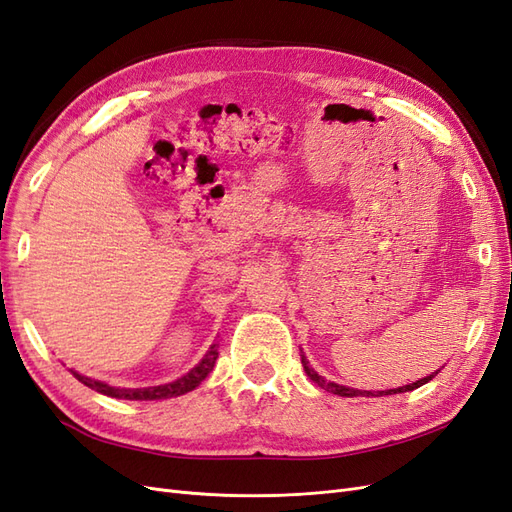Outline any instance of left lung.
I'll use <instances>...</instances> for the list:
<instances>
[{
    "mask_svg": "<svg viewBox=\"0 0 512 512\" xmlns=\"http://www.w3.org/2000/svg\"><path fill=\"white\" fill-rule=\"evenodd\" d=\"M301 363H303V369H305V374L309 376V380H314L320 389H324V391H329V393H333V395H339V397H382V395H395V393H406V391H414V389H418V386H423V384H427L433 376L438 374H431V376H427V378H423V380H416V382H412V384H406V386H399V389H389V391H378V393H371V391H359V389H348V386H342V384H335V382H327L324 380L322 376H318L316 371L309 367V363H307V359L305 356L301 354Z\"/></svg>",
    "mask_w": 512,
    "mask_h": 512,
    "instance_id": "left-lung-1",
    "label": "left lung"
}]
</instances>
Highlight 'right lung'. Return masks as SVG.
<instances>
[{
    "mask_svg": "<svg viewBox=\"0 0 512 512\" xmlns=\"http://www.w3.org/2000/svg\"><path fill=\"white\" fill-rule=\"evenodd\" d=\"M215 359H218V346H211L209 352L203 356V361H200L190 374H185L183 378L170 382V384H162V386H149V389H115V386H108L100 380H91L87 376H81L76 374V371H72V376L83 382L85 386H89V389H94L102 395H108V397H117V399H132V401H153V399H166V397H179L183 393H190L194 391L196 386L203 382L209 374L211 369L215 365Z\"/></svg>",
    "mask_w": 512,
    "mask_h": 512,
    "instance_id": "1",
    "label": "right lung"
}]
</instances>
